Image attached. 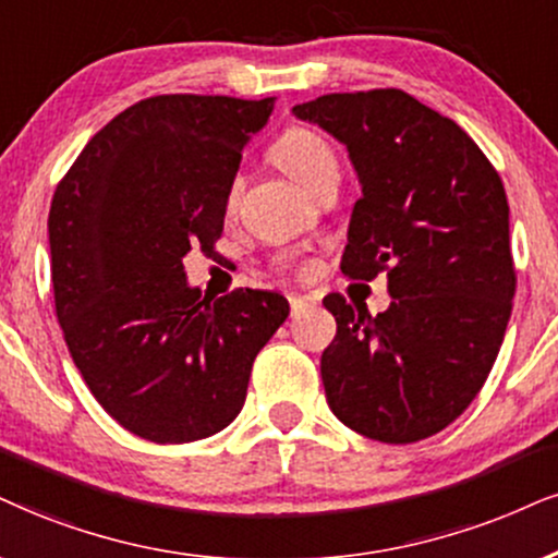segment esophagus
<instances>
[{"mask_svg": "<svg viewBox=\"0 0 558 558\" xmlns=\"http://www.w3.org/2000/svg\"><path fill=\"white\" fill-rule=\"evenodd\" d=\"M290 307H292L294 318H298V315H302L305 311H311V307H315V298H307V294H292Z\"/></svg>", "mask_w": 558, "mask_h": 558, "instance_id": "1", "label": "esophagus"}]
</instances>
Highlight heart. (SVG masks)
<instances>
[{
	"instance_id": "b5f03b06",
	"label": "heart",
	"mask_w": 558,
	"mask_h": 558,
	"mask_svg": "<svg viewBox=\"0 0 558 558\" xmlns=\"http://www.w3.org/2000/svg\"><path fill=\"white\" fill-rule=\"evenodd\" d=\"M274 160L290 173L294 181L305 185V189H315L328 173L339 170V160H336L333 147L318 132L305 126H292L279 136L274 144ZM240 191H243V178H232L230 189H227V209L238 204ZM298 277H311V264H300V260H284Z\"/></svg>"
}]
</instances>
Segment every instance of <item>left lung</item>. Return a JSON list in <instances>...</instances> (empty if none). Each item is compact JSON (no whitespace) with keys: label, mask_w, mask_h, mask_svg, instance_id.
<instances>
[{"label":"left lung","mask_w":558,"mask_h":558,"mask_svg":"<svg viewBox=\"0 0 558 558\" xmlns=\"http://www.w3.org/2000/svg\"><path fill=\"white\" fill-rule=\"evenodd\" d=\"M292 113L347 144L360 175L341 271L385 274L393 298L375 318L343 294L323 300L336 318L320 356L328 405L377 442L437 435L484 388L510 323L518 274L497 168L396 87L320 95Z\"/></svg>","instance_id":"8db88e82"}]
</instances>
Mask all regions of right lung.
<instances>
[{"mask_svg": "<svg viewBox=\"0 0 558 558\" xmlns=\"http://www.w3.org/2000/svg\"><path fill=\"white\" fill-rule=\"evenodd\" d=\"M274 102L144 98L85 144L53 191L51 284L69 354L95 401L149 442L225 429L290 315L277 292L209 300L183 274L185 253H215L240 153Z\"/></svg>", "mask_w": 558, "mask_h": 558, "instance_id": "right-lung-1", "label": "right lung"}]
</instances>
